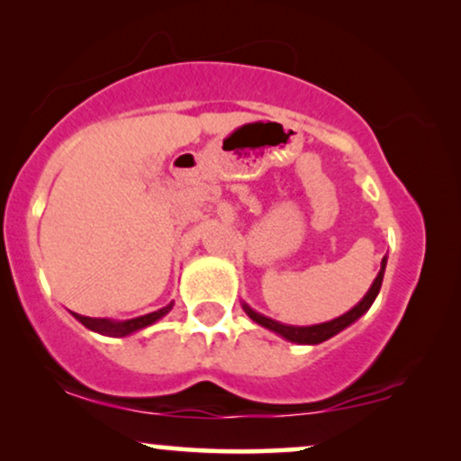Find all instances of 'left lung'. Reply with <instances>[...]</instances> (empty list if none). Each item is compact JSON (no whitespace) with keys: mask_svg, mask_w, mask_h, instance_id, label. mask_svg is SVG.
Masks as SVG:
<instances>
[{"mask_svg":"<svg viewBox=\"0 0 461 461\" xmlns=\"http://www.w3.org/2000/svg\"><path fill=\"white\" fill-rule=\"evenodd\" d=\"M386 260H388V258H384V260H382L380 273H377L374 283H371L369 292L363 295V300L358 302L355 308H350L348 312H344L342 317L327 321V323L306 325V327L285 325V323H279V321H275V319L264 317V314H260V312H256L254 308H251L249 304H245V302H243L241 306H243L245 314H248V317L254 321V323L267 327V330H270V331H275L276 336L285 338L287 342H294V344H321V342H325V339H330V338L336 336V333L346 330V327L355 323V321L361 319L363 314L369 311L371 304H374V300L377 298V294H380V287H382V281H384V270H386Z\"/></svg>","mask_w":461,"mask_h":461,"instance_id":"8db88e82","label":"left lung"}]
</instances>
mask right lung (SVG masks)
Returning a JSON list of instances; mask_svg holds the SVG:
<instances>
[{"instance_id": "1", "label": "right lung", "mask_w": 461, "mask_h": 461, "mask_svg": "<svg viewBox=\"0 0 461 461\" xmlns=\"http://www.w3.org/2000/svg\"><path fill=\"white\" fill-rule=\"evenodd\" d=\"M174 302H169L167 306L159 308V311L142 314V317L136 319H128V321H113V319H92V317H84V314L73 312V317L79 321L81 325L87 327V330L100 333V336H111V338H125L131 336V333L144 330V327L157 323V321L166 317V314L172 311Z\"/></svg>"}]
</instances>
